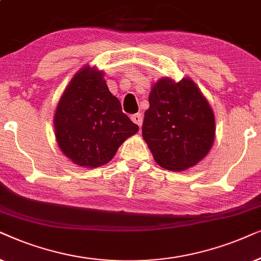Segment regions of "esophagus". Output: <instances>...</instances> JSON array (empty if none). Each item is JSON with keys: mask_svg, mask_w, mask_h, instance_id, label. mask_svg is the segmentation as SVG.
Listing matches in <instances>:
<instances>
[{"mask_svg": "<svg viewBox=\"0 0 261 261\" xmlns=\"http://www.w3.org/2000/svg\"><path fill=\"white\" fill-rule=\"evenodd\" d=\"M131 120L134 121L135 124H137L138 126H142V121H143V118H142V114L141 113H136V114H133L131 116Z\"/></svg>", "mask_w": 261, "mask_h": 261, "instance_id": "obj_1", "label": "esophagus"}]
</instances>
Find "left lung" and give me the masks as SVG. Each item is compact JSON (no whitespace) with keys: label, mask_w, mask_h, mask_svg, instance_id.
<instances>
[{"label":"left lung","mask_w":261,"mask_h":261,"mask_svg":"<svg viewBox=\"0 0 261 261\" xmlns=\"http://www.w3.org/2000/svg\"><path fill=\"white\" fill-rule=\"evenodd\" d=\"M215 131L213 110L190 77L152 86L142 136L160 166L178 172L196 166L213 147Z\"/></svg>","instance_id":"left-lung-1"}]
</instances>
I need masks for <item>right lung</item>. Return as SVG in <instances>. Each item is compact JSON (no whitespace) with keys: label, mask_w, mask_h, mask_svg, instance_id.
Instances as JSON below:
<instances>
[{"label":"right lung","mask_w":261,"mask_h":261,"mask_svg":"<svg viewBox=\"0 0 261 261\" xmlns=\"http://www.w3.org/2000/svg\"><path fill=\"white\" fill-rule=\"evenodd\" d=\"M54 124L63 154L87 168L109 163L121 143L138 131L109 90L103 72L89 65L69 82L56 109Z\"/></svg>","instance_id":"right-lung-1"}]
</instances>
